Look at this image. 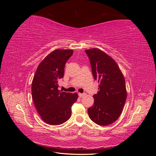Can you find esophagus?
Returning <instances> with one entry per match:
<instances>
[{
	"label": "esophagus",
	"instance_id": "1",
	"mask_svg": "<svg viewBox=\"0 0 156 156\" xmlns=\"http://www.w3.org/2000/svg\"><path fill=\"white\" fill-rule=\"evenodd\" d=\"M86 95V94L85 93H79V96L80 97V98H82V97H83V96H84Z\"/></svg>",
	"mask_w": 156,
	"mask_h": 156
}]
</instances>
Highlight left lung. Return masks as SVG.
<instances>
[{"label": "left lung", "instance_id": "8db88e82", "mask_svg": "<svg viewBox=\"0 0 156 156\" xmlns=\"http://www.w3.org/2000/svg\"><path fill=\"white\" fill-rule=\"evenodd\" d=\"M99 91L93 96L94 105L88 108V116L100 126H107L120 116L127 98L124 75L116 62L99 49L85 50Z\"/></svg>", "mask_w": 156, "mask_h": 156}]
</instances>
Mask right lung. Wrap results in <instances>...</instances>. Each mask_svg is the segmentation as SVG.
Returning <instances> with one entry per match:
<instances>
[{"mask_svg":"<svg viewBox=\"0 0 156 156\" xmlns=\"http://www.w3.org/2000/svg\"><path fill=\"white\" fill-rule=\"evenodd\" d=\"M73 50L56 49L41 61L32 83V97L35 107L45 123L60 125L72 115V107L77 101V93L61 92L58 81L63 78L67 60Z\"/></svg>","mask_w":156,"mask_h":156,"instance_id":"right-lung-1","label":"right lung"}]
</instances>
